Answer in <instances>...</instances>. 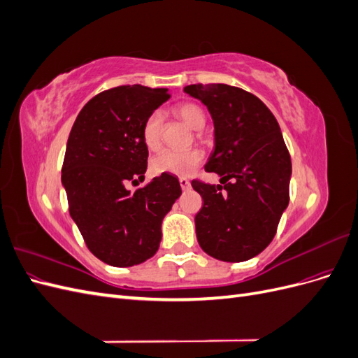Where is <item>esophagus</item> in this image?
I'll use <instances>...</instances> for the list:
<instances>
[{
	"mask_svg": "<svg viewBox=\"0 0 358 358\" xmlns=\"http://www.w3.org/2000/svg\"><path fill=\"white\" fill-rule=\"evenodd\" d=\"M179 183H180V188H182L183 191L189 189V187H191V183H189V180H188L187 178H179Z\"/></svg>",
	"mask_w": 358,
	"mask_h": 358,
	"instance_id": "obj_1",
	"label": "esophagus"
}]
</instances>
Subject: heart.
<instances>
[{
    "label": "heart",
    "mask_w": 358,
    "mask_h": 358,
    "mask_svg": "<svg viewBox=\"0 0 358 358\" xmlns=\"http://www.w3.org/2000/svg\"><path fill=\"white\" fill-rule=\"evenodd\" d=\"M175 113L192 129H201L206 125V113L196 103H182L175 107ZM164 116L161 110L150 112L142 125V140L148 149H157L161 145ZM203 161L199 149L188 150H161L152 158V170L158 175L188 176Z\"/></svg>",
    "instance_id": "obj_1"
}]
</instances>
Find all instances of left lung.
<instances>
[{
    "label": "left lung",
    "instance_id": "left-lung-1",
    "mask_svg": "<svg viewBox=\"0 0 358 358\" xmlns=\"http://www.w3.org/2000/svg\"><path fill=\"white\" fill-rule=\"evenodd\" d=\"M213 117L215 150L204 170L221 185L192 179L203 199L196 215L197 241L221 262H246L273 241L289 201L291 158L279 124L267 106L237 86L188 85Z\"/></svg>",
    "mask_w": 358,
    "mask_h": 358
}]
</instances>
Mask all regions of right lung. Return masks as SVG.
<instances>
[{"instance_id": "right-lung-1", "label": "right lung", "mask_w": 358, "mask_h": 358, "mask_svg": "<svg viewBox=\"0 0 358 358\" xmlns=\"http://www.w3.org/2000/svg\"><path fill=\"white\" fill-rule=\"evenodd\" d=\"M169 99L166 88L116 86L92 96L73 124L61 176L69 212L90 251L109 266L154 257L162 218L182 194L178 178L167 173L133 192L125 188L145 180L142 125Z\"/></svg>"}]
</instances>
